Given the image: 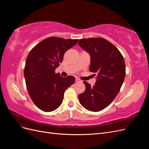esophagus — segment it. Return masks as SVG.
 I'll return each mask as SVG.
<instances>
[{"label": "esophagus", "instance_id": "obj_1", "mask_svg": "<svg viewBox=\"0 0 149 149\" xmlns=\"http://www.w3.org/2000/svg\"><path fill=\"white\" fill-rule=\"evenodd\" d=\"M75 81H76V82H81V80L79 79V78H76Z\"/></svg>", "mask_w": 149, "mask_h": 149}]
</instances>
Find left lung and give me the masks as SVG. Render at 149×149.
<instances>
[{"mask_svg": "<svg viewBox=\"0 0 149 149\" xmlns=\"http://www.w3.org/2000/svg\"><path fill=\"white\" fill-rule=\"evenodd\" d=\"M78 45L91 57L89 71L97 74L95 85L84 81L85 91L79 94V101L86 109L98 112L113 101L125 76L124 58L114 45L102 38L81 39Z\"/></svg>", "mask_w": 149, "mask_h": 149, "instance_id": "1", "label": "left lung"}]
</instances>
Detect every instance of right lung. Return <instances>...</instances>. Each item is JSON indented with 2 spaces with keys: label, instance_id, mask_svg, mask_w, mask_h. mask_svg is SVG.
<instances>
[{
  "label": "right lung",
  "instance_id": "add662e5",
  "mask_svg": "<svg viewBox=\"0 0 149 149\" xmlns=\"http://www.w3.org/2000/svg\"><path fill=\"white\" fill-rule=\"evenodd\" d=\"M78 40L49 37L30 52L25 61L24 77L29 95L35 104L45 112L56 109L64 93L75 81L74 76L63 78L55 73L64 53Z\"/></svg>",
  "mask_w": 149,
  "mask_h": 149
}]
</instances>
